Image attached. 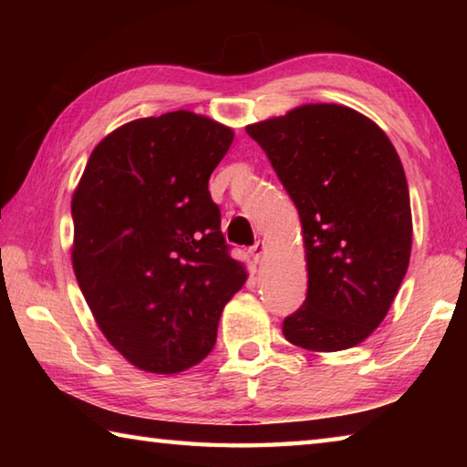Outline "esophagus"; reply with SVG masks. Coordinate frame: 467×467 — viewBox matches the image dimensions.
<instances>
[{"label":"esophagus","instance_id":"obj_1","mask_svg":"<svg viewBox=\"0 0 467 467\" xmlns=\"http://www.w3.org/2000/svg\"><path fill=\"white\" fill-rule=\"evenodd\" d=\"M249 253H251L253 262H262L264 255H265V243H264V241H257V243L253 244V247L249 249Z\"/></svg>","mask_w":467,"mask_h":467}]
</instances>
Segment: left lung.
Returning a JSON list of instances; mask_svg holds the SVG:
<instances>
[{"label":"left lung","instance_id":"8db88e82","mask_svg":"<svg viewBox=\"0 0 467 467\" xmlns=\"http://www.w3.org/2000/svg\"><path fill=\"white\" fill-rule=\"evenodd\" d=\"M303 224L306 298L282 323L290 344L336 352L385 319L412 249L404 167L389 138L342 105H305L247 125Z\"/></svg>","mask_w":467,"mask_h":467}]
</instances>
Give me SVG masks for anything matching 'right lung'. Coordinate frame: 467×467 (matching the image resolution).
Instances as JSON below:
<instances>
[{
    "label": "right lung",
    "instance_id": "1",
    "mask_svg": "<svg viewBox=\"0 0 467 467\" xmlns=\"http://www.w3.org/2000/svg\"><path fill=\"white\" fill-rule=\"evenodd\" d=\"M233 138L189 110L125 123L92 150L74 193L76 280L102 334L141 370L171 375L208 357L247 280L208 192Z\"/></svg>",
    "mask_w": 467,
    "mask_h": 467
}]
</instances>
